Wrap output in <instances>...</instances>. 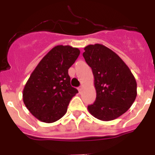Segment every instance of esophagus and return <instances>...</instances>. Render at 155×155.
Here are the masks:
<instances>
[{"instance_id": "34e87169", "label": "esophagus", "mask_w": 155, "mask_h": 155, "mask_svg": "<svg viewBox=\"0 0 155 155\" xmlns=\"http://www.w3.org/2000/svg\"><path fill=\"white\" fill-rule=\"evenodd\" d=\"M78 89L79 92H81V90H82V86H80V87H78Z\"/></svg>"}]
</instances>
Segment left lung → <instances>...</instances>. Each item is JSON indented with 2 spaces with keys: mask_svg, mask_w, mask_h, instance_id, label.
<instances>
[{
  "mask_svg": "<svg viewBox=\"0 0 155 155\" xmlns=\"http://www.w3.org/2000/svg\"><path fill=\"white\" fill-rule=\"evenodd\" d=\"M83 57L92 70L96 90V99L87 106L89 113L102 121L118 118L136 99V79L124 61L103 45H88Z\"/></svg>",
  "mask_w": 155,
  "mask_h": 155,
  "instance_id": "obj_1",
  "label": "left lung"
}]
</instances>
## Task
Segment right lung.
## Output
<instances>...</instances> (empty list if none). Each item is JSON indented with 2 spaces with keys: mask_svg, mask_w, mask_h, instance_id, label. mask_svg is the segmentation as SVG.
I'll list each match as a JSON object with an SVG mask.
<instances>
[{
  "mask_svg": "<svg viewBox=\"0 0 155 155\" xmlns=\"http://www.w3.org/2000/svg\"><path fill=\"white\" fill-rule=\"evenodd\" d=\"M80 54L70 46L53 47L36 66L23 90V102L30 113L47 124L65 115L71 98L78 91L71 85L68 69Z\"/></svg>",
  "mask_w": 155,
  "mask_h": 155,
  "instance_id": "obj_1",
  "label": "right lung"
}]
</instances>
